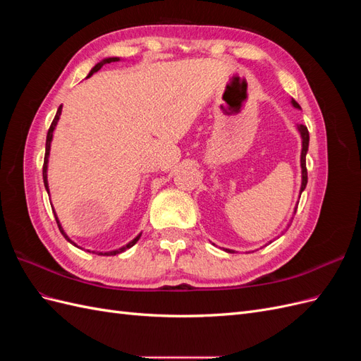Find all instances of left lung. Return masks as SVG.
Wrapping results in <instances>:
<instances>
[{"mask_svg": "<svg viewBox=\"0 0 361 361\" xmlns=\"http://www.w3.org/2000/svg\"><path fill=\"white\" fill-rule=\"evenodd\" d=\"M290 104H292L293 108H298V110H301V106L298 105V102L295 99H292ZM297 129H298V133L301 135V143H302L301 145V159H300V162H301V188H300V194H301L305 190V185H307V169H305V155H307V150H309L310 137H309L307 128H305L304 125H297ZM295 212H297V207H295ZM224 251H227V253H235L233 250H228V248H224Z\"/></svg>", "mask_w": 361, "mask_h": 361, "instance_id": "left-lung-1", "label": "left lung"}]
</instances>
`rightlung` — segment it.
<instances>
[{"label":"right lung","instance_id":"obj_1","mask_svg":"<svg viewBox=\"0 0 361 361\" xmlns=\"http://www.w3.org/2000/svg\"><path fill=\"white\" fill-rule=\"evenodd\" d=\"M120 59L118 57H108V59H104V60H101L99 63L96 64V66L90 71V73H89V76H92L94 72H97L99 71L104 64H106V63H111V61H118ZM61 108H63V105H60L59 106V110H57V114H56V117H54V120H52V123H51V126H49V130H48V135H47V147H45V161H43V183H45V188H47V191H48V194H49V185H48V161H49V152H51V141H52V135H54V129H56V126H57V123H59V120H60V116H61ZM52 212H54V216H56V221H57V226H59V228H60V232H61V235L68 239V241L72 244V245H75V247H78L76 245L72 239L66 235V232L63 231V227H61V224H60V220H59V216H57V214H56V211L52 209ZM140 236H141V233L140 235H137L133 241L130 243H128L126 245H123V247H120V248H117V250H113V251H105V253H102V251H90V250H87L89 251V253H96V255H101V256H116V255H118V253H123L125 250H128V248H130L133 245H135L137 244V241L140 239ZM78 248H81V247H78Z\"/></svg>","mask_w":361,"mask_h":361}]
</instances>
